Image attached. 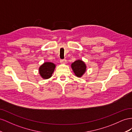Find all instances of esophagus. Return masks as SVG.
Returning a JSON list of instances; mask_svg holds the SVG:
<instances>
[{"mask_svg":"<svg viewBox=\"0 0 132 132\" xmlns=\"http://www.w3.org/2000/svg\"><path fill=\"white\" fill-rule=\"evenodd\" d=\"M60 62H61V63H62V64H65V63H66L67 61L66 59H63V60H60Z\"/></svg>","mask_w":132,"mask_h":132,"instance_id":"obj_1","label":"esophagus"}]
</instances>
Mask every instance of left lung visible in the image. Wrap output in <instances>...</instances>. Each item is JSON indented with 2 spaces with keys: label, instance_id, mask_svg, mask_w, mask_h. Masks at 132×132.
I'll return each instance as SVG.
<instances>
[{
  "label": "left lung",
  "instance_id": "1",
  "mask_svg": "<svg viewBox=\"0 0 132 132\" xmlns=\"http://www.w3.org/2000/svg\"><path fill=\"white\" fill-rule=\"evenodd\" d=\"M71 66L75 76L77 77H81L87 70V66L86 63L81 60H76L71 63Z\"/></svg>",
  "mask_w": 132,
  "mask_h": 132
}]
</instances>
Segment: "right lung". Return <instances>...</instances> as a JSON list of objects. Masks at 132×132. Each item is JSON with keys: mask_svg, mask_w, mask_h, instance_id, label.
<instances>
[{"mask_svg": "<svg viewBox=\"0 0 132 132\" xmlns=\"http://www.w3.org/2000/svg\"><path fill=\"white\" fill-rule=\"evenodd\" d=\"M56 65L51 62H45L39 68V72L40 76L44 80L50 78L54 73Z\"/></svg>", "mask_w": 132, "mask_h": 132, "instance_id": "right-lung-1", "label": "right lung"}]
</instances>
